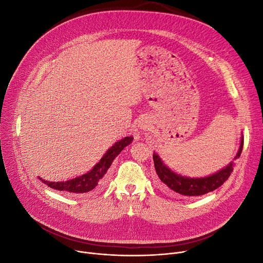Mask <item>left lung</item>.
<instances>
[{
	"label": "left lung",
	"instance_id": "1",
	"mask_svg": "<svg viewBox=\"0 0 263 263\" xmlns=\"http://www.w3.org/2000/svg\"><path fill=\"white\" fill-rule=\"evenodd\" d=\"M242 149L243 136L241 139L239 151L234 159L240 158ZM154 162L157 175L161 180L163 187L170 193H173V194L184 196H200L216 190L227 180L233 171V163L230 162L226 167L208 177L187 178L178 175L170 170L157 154H154Z\"/></svg>",
	"mask_w": 263,
	"mask_h": 263
}]
</instances>
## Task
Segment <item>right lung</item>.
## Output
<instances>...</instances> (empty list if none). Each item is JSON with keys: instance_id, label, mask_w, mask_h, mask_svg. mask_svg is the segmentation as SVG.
Listing matches in <instances>:
<instances>
[{"instance_id": "1", "label": "right lung", "mask_w": 263, "mask_h": 263, "mask_svg": "<svg viewBox=\"0 0 263 263\" xmlns=\"http://www.w3.org/2000/svg\"><path fill=\"white\" fill-rule=\"evenodd\" d=\"M133 141L132 136H127L122 139L121 141L115 143L110 147L105 155L101 158V160L97 163L93 168L88 173L77 177L74 179L63 182H50L44 180L43 178H39V180L43 181L48 186L55 189L58 191H64L67 193H71V194H82V193H87L95 187L101 186L104 181V175L106 174L107 170L112 165L114 159L121 153L124 147L130 145Z\"/></svg>"}]
</instances>
